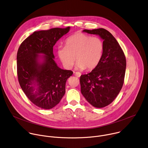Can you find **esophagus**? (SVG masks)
<instances>
[{
  "label": "esophagus",
  "mask_w": 148,
  "mask_h": 148,
  "mask_svg": "<svg viewBox=\"0 0 148 148\" xmlns=\"http://www.w3.org/2000/svg\"><path fill=\"white\" fill-rule=\"evenodd\" d=\"M74 75L76 77H79L81 76V74L80 73H79V72H74Z\"/></svg>",
  "instance_id": "esophagus-1"
}]
</instances>
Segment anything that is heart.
<instances>
[{"instance_id":"1","label":"heart","mask_w":148,"mask_h":148,"mask_svg":"<svg viewBox=\"0 0 148 148\" xmlns=\"http://www.w3.org/2000/svg\"><path fill=\"white\" fill-rule=\"evenodd\" d=\"M103 51L104 44L101 38L78 33L68 37L64 47H58L57 55L66 69L73 67L76 58L77 69L92 70L99 64Z\"/></svg>"}]
</instances>
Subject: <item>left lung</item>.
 I'll list each match as a JSON object with an SVG mask.
<instances>
[{
	"mask_svg": "<svg viewBox=\"0 0 148 148\" xmlns=\"http://www.w3.org/2000/svg\"><path fill=\"white\" fill-rule=\"evenodd\" d=\"M103 40L104 51L98 66L90 73L81 75V91L92 106L103 108L110 104L119 93L124 82L126 60L119 43L103 28L83 30Z\"/></svg>",
	"mask_w": 148,
	"mask_h": 148,
	"instance_id": "1",
	"label": "left lung"
}]
</instances>
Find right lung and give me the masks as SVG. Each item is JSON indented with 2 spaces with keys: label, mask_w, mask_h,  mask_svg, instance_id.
Returning <instances> with one entry per match:
<instances>
[{
  "label": "right lung",
  "mask_w": 148,
  "mask_h": 148,
  "mask_svg": "<svg viewBox=\"0 0 148 148\" xmlns=\"http://www.w3.org/2000/svg\"><path fill=\"white\" fill-rule=\"evenodd\" d=\"M70 27L36 31L18 50L17 75L27 98L36 106L49 110L55 107L65 94L71 70L59 67L54 60L53 47Z\"/></svg>",
  "instance_id": "1"
}]
</instances>
